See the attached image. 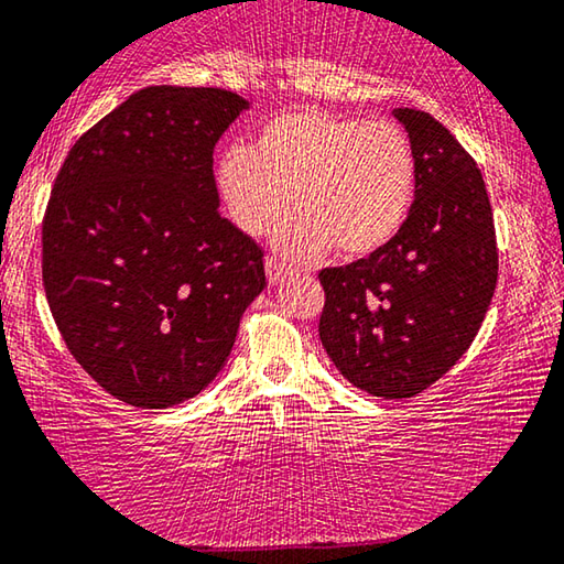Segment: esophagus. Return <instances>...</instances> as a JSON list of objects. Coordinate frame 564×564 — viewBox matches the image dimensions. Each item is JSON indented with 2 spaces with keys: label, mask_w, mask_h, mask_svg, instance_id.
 <instances>
[{
  "label": "esophagus",
  "mask_w": 564,
  "mask_h": 564,
  "mask_svg": "<svg viewBox=\"0 0 564 564\" xmlns=\"http://www.w3.org/2000/svg\"><path fill=\"white\" fill-rule=\"evenodd\" d=\"M265 275H268V283L279 285L285 281V275H289V268H285L281 261H275V258H265Z\"/></svg>",
  "instance_id": "1"
}]
</instances>
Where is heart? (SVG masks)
<instances>
[{"mask_svg":"<svg viewBox=\"0 0 564 564\" xmlns=\"http://www.w3.org/2000/svg\"><path fill=\"white\" fill-rule=\"evenodd\" d=\"M218 191L236 226L261 238L291 208L279 248L311 261L377 253L404 228L416 195V155L401 124L293 107L268 118L250 148L223 150Z\"/></svg>","mask_w":564,"mask_h":564,"instance_id":"b5f03b06","label":"heart"}]
</instances>
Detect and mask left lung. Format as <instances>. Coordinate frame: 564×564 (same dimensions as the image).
Wrapping results in <instances>:
<instances>
[{
	"instance_id": "obj_1",
	"label": "left lung",
	"mask_w": 564,
	"mask_h": 564,
	"mask_svg": "<svg viewBox=\"0 0 564 564\" xmlns=\"http://www.w3.org/2000/svg\"><path fill=\"white\" fill-rule=\"evenodd\" d=\"M416 155L404 228L377 253L324 268L318 336L356 389L409 399L475 341L497 289L499 253L485 177L429 112L399 107Z\"/></svg>"
}]
</instances>
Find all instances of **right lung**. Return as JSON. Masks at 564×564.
<instances>
[{"mask_svg":"<svg viewBox=\"0 0 564 564\" xmlns=\"http://www.w3.org/2000/svg\"><path fill=\"white\" fill-rule=\"evenodd\" d=\"M248 107L220 87L130 95L69 148L42 218L62 341L107 394L167 409L208 387L265 289L263 250L218 210L213 150Z\"/></svg>","mask_w":564,"mask_h":564,"instance_id":"right-lung-1","label":"right lung"}]
</instances>
